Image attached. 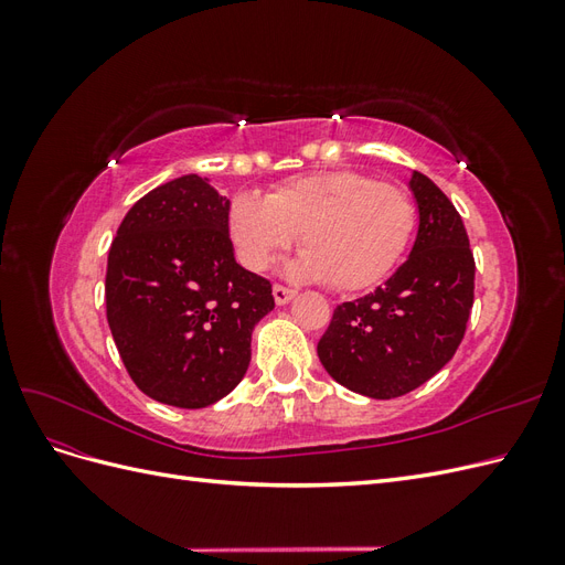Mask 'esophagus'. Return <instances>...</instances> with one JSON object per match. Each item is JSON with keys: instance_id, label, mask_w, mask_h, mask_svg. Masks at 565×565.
<instances>
[{"instance_id": "obj_1", "label": "esophagus", "mask_w": 565, "mask_h": 565, "mask_svg": "<svg viewBox=\"0 0 565 565\" xmlns=\"http://www.w3.org/2000/svg\"><path fill=\"white\" fill-rule=\"evenodd\" d=\"M295 289H289V287H285V285H273V299H276V303L278 306H285V303H289L295 299Z\"/></svg>"}]
</instances>
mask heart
<instances>
[{"label":"heart","mask_w":565,"mask_h":565,"mask_svg":"<svg viewBox=\"0 0 565 565\" xmlns=\"http://www.w3.org/2000/svg\"><path fill=\"white\" fill-rule=\"evenodd\" d=\"M415 226L417 204L405 188L351 169L289 179L266 198L241 193L228 207L231 243L247 268H268L299 235L295 270L337 292L380 282Z\"/></svg>","instance_id":"b5f03b06"}]
</instances>
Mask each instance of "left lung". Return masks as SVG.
<instances>
[{
	"label": "left lung",
	"mask_w": 565,
	"mask_h": 565,
	"mask_svg": "<svg viewBox=\"0 0 565 565\" xmlns=\"http://www.w3.org/2000/svg\"><path fill=\"white\" fill-rule=\"evenodd\" d=\"M419 231L407 262L374 292L339 303L318 358L341 386L388 401L446 365L467 332L476 262L455 204L419 172Z\"/></svg>",
	"instance_id": "left-lung-1"
}]
</instances>
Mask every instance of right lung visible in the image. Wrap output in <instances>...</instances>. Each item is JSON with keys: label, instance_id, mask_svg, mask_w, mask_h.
<instances>
[{"label": "right lung", "instance_id": "add662e5", "mask_svg": "<svg viewBox=\"0 0 565 565\" xmlns=\"http://www.w3.org/2000/svg\"><path fill=\"white\" fill-rule=\"evenodd\" d=\"M231 202L188 174L152 188L108 252L106 316L131 382L152 401L198 409L241 384L270 282L245 270L228 235Z\"/></svg>", "mask_w": 565, "mask_h": 565}]
</instances>
